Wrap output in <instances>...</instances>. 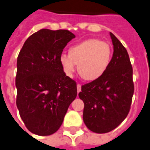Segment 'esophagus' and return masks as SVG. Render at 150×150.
Returning a JSON list of instances; mask_svg holds the SVG:
<instances>
[{
  "mask_svg": "<svg viewBox=\"0 0 150 150\" xmlns=\"http://www.w3.org/2000/svg\"><path fill=\"white\" fill-rule=\"evenodd\" d=\"M77 91H78V93L81 91V85L79 83L77 84Z\"/></svg>",
  "mask_w": 150,
  "mask_h": 150,
  "instance_id": "1",
  "label": "esophagus"
}]
</instances>
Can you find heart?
Masks as SVG:
<instances>
[{"instance_id": "1", "label": "heart", "mask_w": 150, "mask_h": 150, "mask_svg": "<svg viewBox=\"0 0 150 150\" xmlns=\"http://www.w3.org/2000/svg\"><path fill=\"white\" fill-rule=\"evenodd\" d=\"M111 45L98 39H89L72 46L69 55H59V63L64 74L71 77L77 68L86 80L100 78L108 68L112 58Z\"/></svg>"}]
</instances>
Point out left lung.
<instances>
[{
	"mask_svg": "<svg viewBox=\"0 0 150 150\" xmlns=\"http://www.w3.org/2000/svg\"><path fill=\"white\" fill-rule=\"evenodd\" d=\"M114 53L106 72L100 78L82 86L79 94L83 101V122L97 134L111 131L128 115L134 86L133 68L128 52L110 33Z\"/></svg>",
	"mask_w": 150,
	"mask_h": 150,
	"instance_id": "8db88e82",
	"label": "left lung"
}]
</instances>
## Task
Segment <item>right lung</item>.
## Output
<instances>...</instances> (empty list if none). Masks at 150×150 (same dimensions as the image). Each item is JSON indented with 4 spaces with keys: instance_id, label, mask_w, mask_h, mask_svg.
I'll use <instances>...</instances> for the list:
<instances>
[{
    "instance_id": "1",
    "label": "right lung",
    "mask_w": 150,
    "mask_h": 150,
    "mask_svg": "<svg viewBox=\"0 0 150 150\" xmlns=\"http://www.w3.org/2000/svg\"><path fill=\"white\" fill-rule=\"evenodd\" d=\"M75 35L68 30L40 29L24 42L16 62V106L31 133L47 136L58 130L77 86L64 74L59 55Z\"/></svg>"
}]
</instances>
